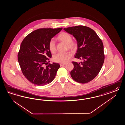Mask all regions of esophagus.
Instances as JSON below:
<instances>
[{
    "instance_id": "1",
    "label": "esophagus",
    "mask_w": 125,
    "mask_h": 125,
    "mask_svg": "<svg viewBox=\"0 0 125 125\" xmlns=\"http://www.w3.org/2000/svg\"><path fill=\"white\" fill-rule=\"evenodd\" d=\"M65 65V64H63V63H60V66H64Z\"/></svg>"
}]
</instances>
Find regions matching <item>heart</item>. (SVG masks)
<instances>
[{"instance_id": "b5f03b06", "label": "heart", "mask_w": 125, "mask_h": 125, "mask_svg": "<svg viewBox=\"0 0 125 125\" xmlns=\"http://www.w3.org/2000/svg\"><path fill=\"white\" fill-rule=\"evenodd\" d=\"M56 39L58 41L62 42L67 44L68 48L72 52L76 51L78 44L76 42L72 40V38L70 34L67 32H62L58 35ZM48 48L52 53H55L56 51V47L54 41L51 40L48 43ZM72 54L69 52L65 53H59L53 56V61L55 62L60 63H65L67 62L71 57Z\"/></svg>"}]
</instances>
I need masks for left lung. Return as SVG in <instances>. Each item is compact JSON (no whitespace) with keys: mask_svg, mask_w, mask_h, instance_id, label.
I'll use <instances>...</instances> for the list:
<instances>
[{"mask_svg":"<svg viewBox=\"0 0 125 125\" xmlns=\"http://www.w3.org/2000/svg\"><path fill=\"white\" fill-rule=\"evenodd\" d=\"M77 40L78 48L75 58L81 63L73 62L74 67L70 74L74 81L86 83L92 81L101 70L104 61V45L96 32L85 26L64 28Z\"/></svg>","mask_w":125,"mask_h":125,"instance_id":"left-lung-1","label":"left lung"}]
</instances>
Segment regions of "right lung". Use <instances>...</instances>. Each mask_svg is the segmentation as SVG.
Returning a JSON list of instances; mask_svg holds the SVG:
<instances>
[{"mask_svg": "<svg viewBox=\"0 0 125 125\" xmlns=\"http://www.w3.org/2000/svg\"><path fill=\"white\" fill-rule=\"evenodd\" d=\"M62 29H38L22 40L18 53V61L24 76L33 84L47 85L56 76L60 66L55 62L47 65L49 58L52 57L48 43Z\"/></svg>", "mask_w": 125, "mask_h": 125, "instance_id": "right-lung-1", "label": "right lung"}]
</instances>
